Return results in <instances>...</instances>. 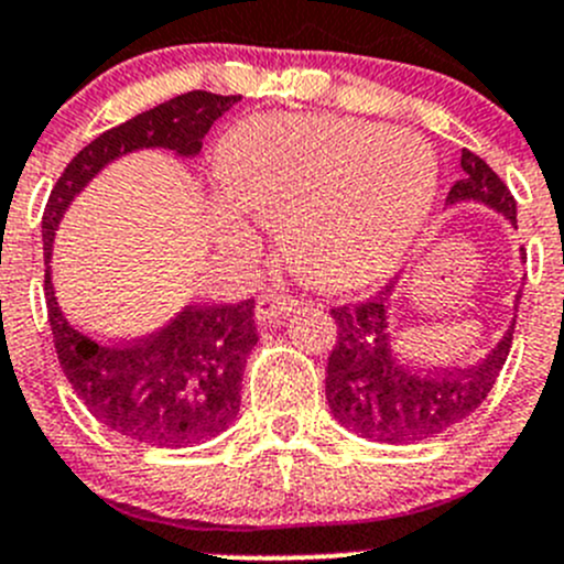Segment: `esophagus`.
Returning <instances> with one entry per match:
<instances>
[{"instance_id":"1","label":"esophagus","mask_w":564,"mask_h":564,"mask_svg":"<svg viewBox=\"0 0 564 564\" xmlns=\"http://www.w3.org/2000/svg\"><path fill=\"white\" fill-rule=\"evenodd\" d=\"M297 300L292 294H278V292H264L256 303V319L258 323H278L281 317H286L289 312H294Z\"/></svg>"}]
</instances>
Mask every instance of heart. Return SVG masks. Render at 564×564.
I'll list each match as a JSON object with an SVG mask.
<instances>
[{"label":"heart","mask_w":564,"mask_h":564,"mask_svg":"<svg viewBox=\"0 0 564 564\" xmlns=\"http://www.w3.org/2000/svg\"><path fill=\"white\" fill-rule=\"evenodd\" d=\"M230 205L219 228L247 245L248 217L281 228L300 281L354 292L387 278L423 230L436 158L417 133L345 116H252L219 144Z\"/></svg>","instance_id":"b5f03b06"}]
</instances>
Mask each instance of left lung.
Masks as SVG:
<instances>
[{
  "instance_id": "obj_1",
  "label": "left lung",
  "mask_w": 564,
  "mask_h": 564,
  "mask_svg": "<svg viewBox=\"0 0 564 564\" xmlns=\"http://www.w3.org/2000/svg\"><path fill=\"white\" fill-rule=\"evenodd\" d=\"M462 172L465 177L451 186L445 203H481L518 228L512 192L489 170V163L476 152L462 150ZM520 258H525L523 250ZM394 286L398 278L365 303L330 308L336 345L325 370V398L334 420L347 431L387 445H414L448 431L481 406L509 356L514 319L503 339L478 365L467 370H425L406 365L394 350L398 339L389 317ZM518 303L520 292L514 297V312Z\"/></svg>"
}]
</instances>
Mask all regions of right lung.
Segmentation results:
<instances>
[{"mask_svg":"<svg viewBox=\"0 0 564 564\" xmlns=\"http://www.w3.org/2000/svg\"><path fill=\"white\" fill-rule=\"evenodd\" d=\"M241 97L188 91L133 116L83 147L57 177L44 208L46 312L57 361L88 412L116 434L158 448H186L223 434L241 403V376L256 347V300L186 306L163 328L124 345H102L68 325L52 289V241L72 199L116 158L172 150L194 158L205 133Z\"/></svg>","mask_w":564,"mask_h":564,"instance_id":"add662e5","label":"right lung"}]
</instances>
